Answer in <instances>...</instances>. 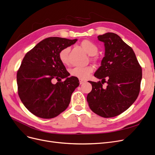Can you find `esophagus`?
<instances>
[{
    "mask_svg": "<svg viewBox=\"0 0 155 155\" xmlns=\"http://www.w3.org/2000/svg\"><path fill=\"white\" fill-rule=\"evenodd\" d=\"M79 82H80V84H82L85 83V80H84L79 79Z\"/></svg>",
    "mask_w": 155,
    "mask_h": 155,
    "instance_id": "1",
    "label": "esophagus"
}]
</instances>
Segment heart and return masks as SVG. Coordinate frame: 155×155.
I'll return each mask as SVG.
<instances>
[{
  "label": "heart",
  "instance_id": "1",
  "mask_svg": "<svg viewBox=\"0 0 155 155\" xmlns=\"http://www.w3.org/2000/svg\"><path fill=\"white\" fill-rule=\"evenodd\" d=\"M84 50L88 54L89 56L96 55L97 51L98 48L96 44L89 40H84L80 44ZM69 52L70 48H64L59 54V58L60 61L64 64H68L69 63ZM93 71L92 67L88 66H76L70 70V74L73 76L77 77L80 79H85L89 77L90 73Z\"/></svg>",
  "mask_w": 155,
  "mask_h": 155
}]
</instances>
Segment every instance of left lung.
I'll return each mask as SVG.
<instances>
[{
  "instance_id": "1",
  "label": "left lung",
  "mask_w": 155,
  "mask_h": 155,
  "mask_svg": "<svg viewBox=\"0 0 155 155\" xmlns=\"http://www.w3.org/2000/svg\"><path fill=\"white\" fill-rule=\"evenodd\" d=\"M97 38L104 43L105 52L94 77L101 82L89 81L92 89L87 101L94 113L111 118L122 113L135 102L140 91L142 68L133 49L118 35L108 32ZM104 82L107 86L103 88Z\"/></svg>"
}]
</instances>
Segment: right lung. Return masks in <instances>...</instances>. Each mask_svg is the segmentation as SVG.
<instances>
[{"mask_svg": "<svg viewBox=\"0 0 155 155\" xmlns=\"http://www.w3.org/2000/svg\"><path fill=\"white\" fill-rule=\"evenodd\" d=\"M77 38L49 37L26 54L17 73L18 95L29 111L42 118L58 116L68 107L73 92L79 85L60 61L59 52ZM65 78L64 82H59ZM56 79L58 82L51 83Z\"/></svg>", "mask_w": 155, "mask_h": 155, "instance_id": "1", "label": "right lung"}]
</instances>
